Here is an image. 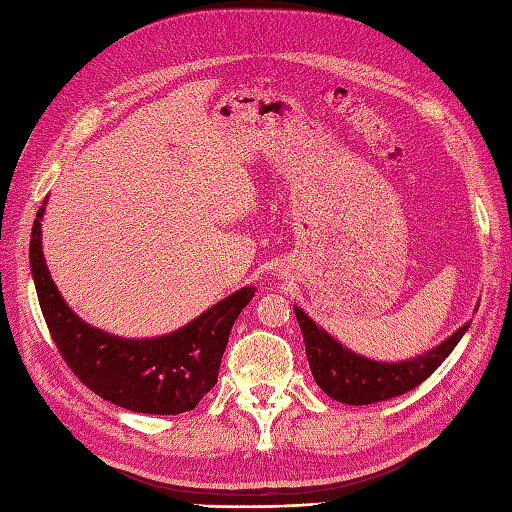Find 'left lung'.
Segmentation results:
<instances>
[{"label": "left lung", "mask_w": 512, "mask_h": 512, "mask_svg": "<svg viewBox=\"0 0 512 512\" xmlns=\"http://www.w3.org/2000/svg\"><path fill=\"white\" fill-rule=\"evenodd\" d=\"M295 314L314 380L332 400L345 402V405H372V402L407 394L436 372L471 325V321L464 323L447 341L429 352L409 358V361L380 363L356 354L350 347L332 339L297 306Z\"/></svg>", "instance_id": "left-lung-1"}]
</instances>
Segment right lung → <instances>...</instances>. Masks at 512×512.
Segmentation results:
<instances>
[{"label": "right lung", "instance_id": "add662e5", "mask_svg": "<svg viewBox=\"0 0 512 512\" xmlns=\"http://www.w3.org/2000/svg\"><path fill=\"white\" fill-rule=\"evenodd\" d=\"M46 202L32 224L30 270L43 319L63 361L85 387L123 409L158 416L191 411L217 383L228 334L255 297V288H239L184 328L156 339L107 334L76 317L54 286L41 250Z\"/></svg>", "mask_w": 512, "mask_h": 512}]
</instances>
